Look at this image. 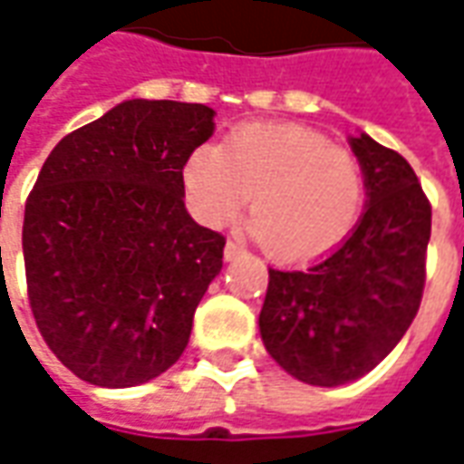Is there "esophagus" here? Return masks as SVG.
<instances>
[{
  "mask_svg": "<svg viewBox=\"0 0 464 464\" xmlns=\"http://www.w3.org/2000/svg\"><path fill=\"white\" fill-rule=\"evenodd\" d=\"M243 253H246V251H243L241 246H238L236 241H228V243H226V248H223V256H226V261H236V258H241Z\"/></svg>",
  "mask_w": 464,
  "mask_h": 464,
  "instance_id": "34e87169",
  "label": "esophagus"
}]
</instances>
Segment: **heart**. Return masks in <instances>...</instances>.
Here are the masks:
<instances>
[{"instance_id":"1","label":"heart","mask_w":464,"mask_h":464,"mask_svg":"<svg viewBox=\"0 0 464 464\" xmlns=\"http://www.w3.org/2000/svg\"><path fill=\"white\" fill-rule=\"evenodd\" d=\"M181 183L206 226L228 223L253 196L251 231L283 263L335 248L358 223L368 193L358 156L298 123H243L223 146H196Z\"/></svg>"}]
</instances>
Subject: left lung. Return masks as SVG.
I'll list each match as a JSON object with an SVG mask.
<instances>
[{
    "label": "left lung",
    "mask_w": 464,
    "mask_h": 464,
    "mask_svg": "<svg viewBox=\"0 0 464 464\" xmlns=\"http://www.w3.org/2000/svg\"><path fill=\"white\" fill-rule=\"evenodd\" d=\"M365 169L368 206L355 231L301 271L268 268L261 338L308 385L335 388L378 365L418 315L432 208L398 151L368 133L350 139Z\"/></svg>",
    "instance_id": "1"
}]
</instances>
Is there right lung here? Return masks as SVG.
<instances>
[{
    "label": "right lung",
    "instance_id": "1",
    "mask_svg": "<svg viewBox=\"0 0 464 464\" xmlns=\"http://www.w3.org/2000/svg\"><path fill=\"white\" fill-rule=\"evenodd\" d=\"M211 133L208 106L131 99L66 133L42 166L22 228L26 295L76 378L133 388L188 345L226 246L183 203V161Z\"/></svg>",
    "mask_w": 464,
    "mask_h": 464
}]
</instances>
